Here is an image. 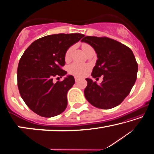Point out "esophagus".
<instances>
[{
  "instance_id": "obj_1",
  "label": "esophagus",
  "mask_w": 154,
  "mask_h": 154,
  "mask_svg": "<svg viewBox=\"0 0 154 154\" xmlns=\"http://www.w3.org/2000/svg\"><path fill=\"white\" fill-rule=\"evenodd\" d=\"M75 82H77L79 81V78L77 77H75Z\"/></svg>"
}]
</instances>
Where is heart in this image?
<instances>
[{"label": "heart", "mask_w": 154, "mask_h": 154, "mask_svg": "<svg viewBox=\"0 0 154 154\" xmlns=\"http://www.w3.org/2000/svg\"><path fill=\"white\" fill-rule=\"evenodd\" d=\"M92 47L90 45L87 44V43H84L82 45V49L84 52H86L88 49H90ZM73 50V47H70L66 51L65 53V60L69 61L71 57ZM90 69V66L87 64L84 63H73L68 66V71L70 75H74L76 77H83L84 75H86V73Z\"/></svg>", "instance_id": "b5f03b06"}]
</instances>
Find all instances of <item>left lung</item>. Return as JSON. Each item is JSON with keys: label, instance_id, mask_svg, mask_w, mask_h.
I'll return each instance as SVG.
<instances>
[{"label": "left lung", "instance_id": "obj_1", "mask_svg": "<svg viewBox=\"0 0 154 154\" xmlns=\"http://www.w3.org/2000/svg\"><path fill=\"white\" fill-rule=\"evenodd\" d=\"M91 45L97 60L91 75H104L100 85L86 78V99L93 106L109 109L120 104L127 97L136 81L137 63L129 48L107 37L87 36L82 40Z\"/></svg>", "mask_w": 154, "mask_h": 154}]
</instances>
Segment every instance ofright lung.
Segmentation results:
<instances>
[{
  "mask_svg": "<svg viewBox=\"0 0 154 154\" xmlns=\"http://www.w3.org/2000/svg\"><path fill=\"white\" fill-rule=\"evenodd\" d=\"M84 36L79 33L45 36L34 41L22 55L17 69L18 88L27 106L38 116L51 118L67 107V93L75 84L74 77L68 75L56 83L53 78L67 74L61 68L66 51Z\"/></svg>",
  "mask_w": 154,
  "mask_h": 154,
  "instance_id": "1",
  "label": "right lung"
}]
</instances>
